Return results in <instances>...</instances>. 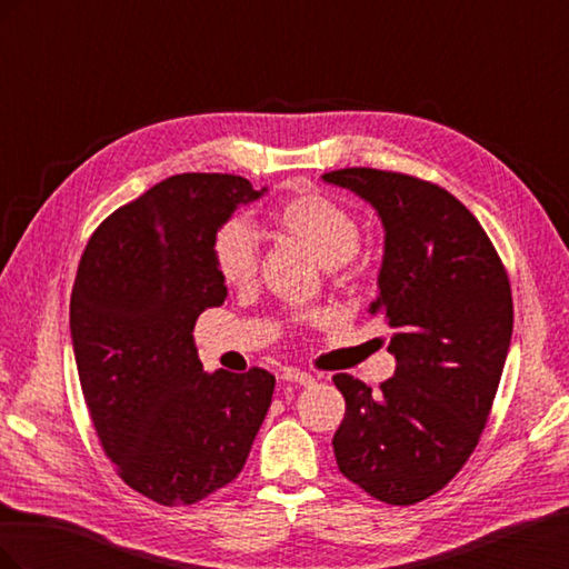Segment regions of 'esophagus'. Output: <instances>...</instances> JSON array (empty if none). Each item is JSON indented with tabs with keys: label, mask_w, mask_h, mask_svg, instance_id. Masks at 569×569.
Wrapping results in <instances>:
<instances>
[{
	"label": "esophagus",
	"mask_w": 569,
	"mask_h": 569,
	"mask_svg": "<svg viewBox=\"0 0 569 569\" xmlns=\"http://www.w3.org/2000/svg\"><path fill=\"white\" fill-rule=\"evenodd\" d=\"M282 380L284 382H295V385H303V387L316 385V377L311 372H303V370H297V368H287L282 372Z\"/></svg>",
	"instance_id": "34e87169"
}]
</instances>
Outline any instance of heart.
Wrapping results in <instances>:
<instances>
[{"label": "heart", "mask_w": 569, "mask_h": 569, "mask_svg": "<svg viewBox=\"0 0 569 569\" xmlns=\"http://www.w3.org/2000/svg\"><path fill=\"white\" fill-rule=\"evenodd\" d=\"M270 228L311 251L320 263L343 274L363 270L360 261V222L341 201L316 189H303L274 206ZM213 263L222 282L249 287L258 272V239L244 218H230L213 234ZM320 313L301 316L303 322L320 320Z\"/></svg>", "instance_id": "heart-1"}]
</instances>
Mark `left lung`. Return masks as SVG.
I'll list each match as a JSON object with an SVG mask.
<instances>
[{
  "label": "left lung",
  "mask_w": 569,
  "mask_h": 569,
  "mask_svg": "<svg viewBox=\"0 0 569 569\" xmlns=\"http://www.w3.org/2000/svg\"><path fill=\"white\" fill-rule=\"evenodd\" d=\"M325 182L372 203L385 226L380 295L393 377L372 391L332 382L347 412L332 439L339 472L377 501L412 506L472 456L512 337L508 272L479 220L443 187L393 170L341 168Z\"/></svg>",
  "instance_id": "left-lung-1"
}]
</instances>
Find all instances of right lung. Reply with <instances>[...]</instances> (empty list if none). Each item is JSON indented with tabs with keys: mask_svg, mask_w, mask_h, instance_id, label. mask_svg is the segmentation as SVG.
I'll use <instances>...</instances> for the list:
<instances>
[{
	"mask_svg": "<svg viewBox=\"0 0 569 569\" xmlns=\"http://www.w3.org/2000/svg\"><path fill=\"white\" fill-rule=\"evenodd\" d=\"M258 192L228 173H182L113 211L90 237L71 295L84 403L130 489L192 506L242 472L272 401L263 368L203 372L194 322L228 287L213 234Z\"/></svg>",
	"mask_w": 569,
	"mask_h": 569,
	"instance_id": "obj_1",
	"label": "right lung"
}]
</instances>
